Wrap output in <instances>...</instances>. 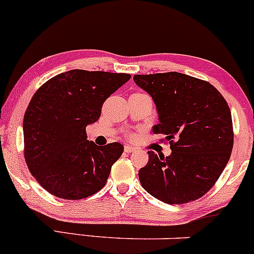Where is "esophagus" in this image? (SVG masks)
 <instances>
[{
	"mask_svg": "<svg viewBox=\"0 0 254 254\" xmlns=\"http://www.w3.org/2000/svg\"><path fill=\"white\" fill-rule=\"evenodd\" d=\"M135 150H136L135 147L130 146V144H127V146L124 147V152L125 153H131V152H135Z\"/></svg>",
	"mask_w": 254,
	"mask_h": 254,
	"instance_id": "34e87169",
	"label": "esophagus"
}]
</instances>
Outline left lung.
<instances>
[{
    "instance_id": "left-lung-1",
    "label": "left lung",
    "mask_w": 254,
    "mask_h": 254,
    "mask_svg": "<svg viewBox=\"0 0 254 254\" xmlns=\"http://www.w3.org/2000/svg\"><path fill=\"white\" fill-rule=\"evenodd\" d=\"M152 96L160 124L153 132L169 142L171 154L148 152L138 171L144 190L166 204L194 201L210 190L229 160L234 143L230 108L212 84L178 72L135 74Z\"/></svg>"
}]
</instances>
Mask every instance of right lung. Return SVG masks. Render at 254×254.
Listing matches in <instances>:
<instances>
[{
  "instance_id": "1",
  "label": "right lung",
  "mask_w": 254,
  "mask_h": 254,
  "mask_svg": "<svg viewBox=\"0 0 254 254\" xmlns=\"http://www.w3.org/2000/svg\"><path fill=\"white\" fill-rule=\"evenodd\" d=\"M130 78L71 69L50 78L33 94L24 116V157L48 193L79 200L104 188L124 147L119 142L96 146L86 140L85 129L100 118L107 97Z\"/></svg>"
}]
</instances>
